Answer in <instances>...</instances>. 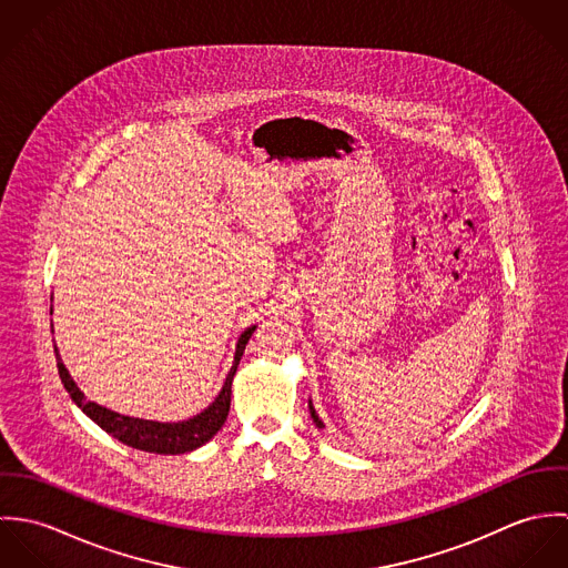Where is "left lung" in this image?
Wrapping results in <instances>:
<instances>
[{"instance_id":"left-lung-1","label":"left lung","mask_w":568,"mask_h":568,"mask_svg":"<svg viewBox=\"0 0 568 568\" xmlns=\"http://www.w3.org/2000/svg\"><path fill=\"white\" fill-rule=\"evenodd\" d=\"M308 406H311V417H313V422L317 424V428H324V422L320 419V415H317V410H315V406H313V403H308Z\"/></svg>"}]
</instances>
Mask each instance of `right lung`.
<instances>
[{"label": "right lung", "mask_w": 568, "mask_h": 568, "mask_svg": "<svg viewBox=\"0 0 568 568\" xmlns=\"http://www.w3.org/2000/svg\"><path fill=\"white\" fill-rule=\"evenodd\" d=\"M253 329H255V325L246 327L243 334L239 336L232 369H230V374L223 383V389L214 398V403L207 408H203L201 413L183 419V422H153V419L120 415V413H115L106 406L95 405V403L87 400L84 394L79 389V385L74 383V378L70 376L68 367L63 365L57 345H54V354H57V367H59L61 383L68 389L70 398L102 430H106L118 442H122L131 448H138V450L158 453V455H181V453H190V450L201 448L203 444H207L223 428V424L227 419V413H230V405H232V383H234L239 363L243 358L244 347H246Z\"/></svg>", "instance_id": "obj_1"}]
</instances>
